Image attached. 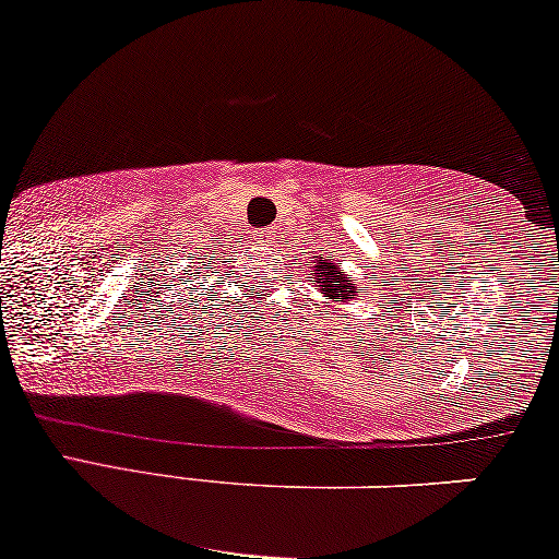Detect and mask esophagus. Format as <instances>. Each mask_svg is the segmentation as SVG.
<instances>
[{"instance_id":"34e87169","label":"esophagus","mask_w":559,"mask_h":559,"mask_svg":"<svg viewBox=\"0 0 559 559\" xmlns=\"http://www.w3.org/2000/svg\"><path fill=\"white\" fill-rule=\"evenodd\" d=\"M270 238H272V230H262V234H259V241L262 243H270Z\"/></svg>"}]
</instances>
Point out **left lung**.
Listing matches in <instances>:
<instances>
[{
    "label": "left lung",
    "mask_w": 559,
    "mask_h": 559,
    "mask_svg": "<svg viewBox=\"0 0 559 559\" xmlns=\"http://www.w3.org/2000/svg\"><path fill=\"white\" fill-rule=\"evenodd\" d=\"M310 264H313V270H310L308 282L331 306H352L357 300V285H354L352 274H346L342 264H336V259L323 257L321 253Z\"/></svg>",
    "instance_id": "obj_1"
}]
</instances>
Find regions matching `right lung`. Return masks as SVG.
Listing matches in <instances>:
<instances>
[{
	"mask_svg": "<svg viewBox=\"0 0 559 559\" xmlns=\"http://www.w3.org/2000/svg\"><path fill=\"white\" fill-rule=\"evenodd\" d=\"M194 264V262H192ZM200 266H194V270H192V274H194V277H198V274H200V270H210V266L207 264H202V262H198Z\"/></svg>",
	"mask_w": 559,
	"mask_h": 559,
	"instance_id": "obj_1",
	"label": "right lung"
}]
</instances>
